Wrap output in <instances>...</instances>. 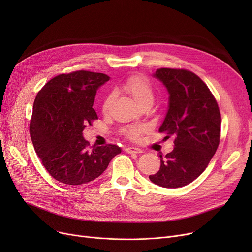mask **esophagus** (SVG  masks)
<instances>
[{
	"label": "esophagus",
	"instance_id": "34e87169",
	"mask_svg": "<svg viewBox=\"0 0 252 252\" xmlns=\"http://www.w3.org/2000/svg\"><path fill=\"white\" fill-rule=\"evenodd\" d=\"M125 151L127 153H142V150L137 147H126Z\"/></svg>",
	"mask_w": 252,
	"mask_h": 252
}]
</instances>
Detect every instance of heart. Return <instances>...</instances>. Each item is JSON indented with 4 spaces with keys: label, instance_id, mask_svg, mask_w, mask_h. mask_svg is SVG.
I'll return each instance as SVG.
<instances>
[{
    "label": "heart",
    "instance_id": "heart-1",
    "mask_svg": "<svg viewBox=\"0 0 252 252\" xmlns=\"http://www.w3.org/2000/svg\"><path fill=\"white\" fill-rule=\"evenodd\" d=\"M123 89L127 94L134 99V101L139 105H143L145 103H153L154 100V91L150 83L146 78L139 75H135L129 77L127 81L123 85ZM114 94L110 93L106 96L102 102L101 109L104 114H107L110 110L112 102L114 100ZM143 126H128L124 128L123 133L126 137L130 140H138L143 134Z\"/></svg>",
    "mask_w": 252,
    "mask_h": 252
}]
</instances>
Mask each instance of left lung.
I'll return each mask as SVG.
<instances>
[{"mask_svg":"<svg viewBox=\"0 0 252 252\" xmlns=\"http://www.w3.org/2000/svg\"><path fill=\"white\" fill-rule=\"evenodd\" d=\"M153 76L164 85L168 109L159 127L175 148L160 157V168L149 179L164 188L186 186L199 177L215 155L220 137V113L208 87L186 69L159 68Z\"/></svg>","mask_w":252,"mask_h":252,"instance_id":"obj_1","label":"left lung"}]
</instances>
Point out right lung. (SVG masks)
<instances>
[{
    "label": "right lung",
    "mask_w": 252,
    "mask_h": 252,
    "mask_svg": "<svg viewBox=\"0 0 252 252\" xmlns=\"http://www.w3.org/2000/svg\"><path fill=\"white\" fill-rule=\"evenodd\" d=\"M104 73L78 70L59 74L37 93L30 125L34 150L48 173L67 185L95 180L122 152L116 145L90 147L83 130L98 118L93 104Z\"/></svg>",
    "instance_id": "right-lung-1"
}]
</instances>
